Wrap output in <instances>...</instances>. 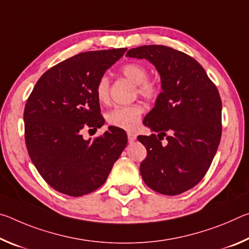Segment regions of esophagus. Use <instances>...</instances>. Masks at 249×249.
<instances>
[{"instance_id":"obj_1","label":"esophagus","mask_w":249,"mask_h":249,"mask_svg":"<svg viewBox=\"0 0 249 249\" xmlns=\"http://www.w3.org/2000/svg\"><path fill=\"white\" fill-rule=\"evenodd\" d=\"M127 137H128V142H133L134 141H136V134H134L132 132H128L127 133Z\"/></svg>"}]
</instances>
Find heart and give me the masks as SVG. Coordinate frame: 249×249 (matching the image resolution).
<instances>
[{
  "mask_svg": "<svg viewBox=\"0 0 249 249\" xmlns=\"http://www.w3.org/2000/svg\"><path fill=\"white\" fill-rule=\"evenodd\" d=\"M122 74L127 78L130 82L137 86V92L142 98L147 100H155L157 98L160 88L159 84L148 80V69L144 65L137 62H129L121 69ZM96 96L100 102L105 103L108 100V79L102 77L96 84ZM144 109L138 104L117 107L113 108L107 114V122L113 126L126 130H133L140 124L141 117Z\"/></svg>",
  "mask_w": 249,
  "mask_h": 249,
  "instance_id": "obj_1",
  "label": "heart"
}]
</instances>
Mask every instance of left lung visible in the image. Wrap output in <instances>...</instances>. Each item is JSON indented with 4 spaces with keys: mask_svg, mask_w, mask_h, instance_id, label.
<instances>
[{
    "mask_svg": "<svg viewBox=\"0 0 249 249\" xmlns=\"http://www.w3.org/2000/svg\"><path fill=\"white\" fill-rule=\"evenodd\" d=\"M160 75L161 92L142 124L157 135L138 136L147 149L141 163L144 182L154 191L177 196L200 182L216 154L222 135V101L196 59L161 45L129 49ZM166 137L167 144L161 141Z\"/></svg>",
    "mask_w": 249,
    "mask_h": 249,
    "instance_id": "1",
    "label": "left lung"
}]
</instances>
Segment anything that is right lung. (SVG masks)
Returning a JSON list of instances; mask_svg holds the SVG:
<instances>
[{
    "instance_id": "add662e5",
    "label": "right lung",
    "mask_w": 249,
    "mask_h": 249,
    "mask_svg": "<svg viewBox=\"0 0 249 249\" xmlns=\"http://www.w3.org/2000/svg\"><path fill=\"white\" fill-rule=\"evenodd\" d=\"M126 50L86 52L60 62L41 75L25 105L29 157L46 182L64 195L99 189L127 145V135L115 126L93 141L81 134L104 125L96 84Z\"/></svg>"
}]
</instances>
